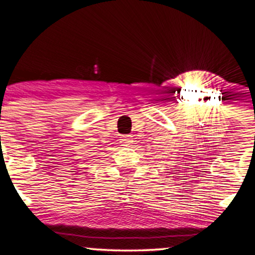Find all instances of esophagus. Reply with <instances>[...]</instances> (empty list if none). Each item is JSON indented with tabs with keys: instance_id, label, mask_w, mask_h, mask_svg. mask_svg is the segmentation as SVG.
Wrapping results in <instances>:
<instances>
[{
	"instance_id": "esophagus-1",
	"label": "esophagus",
	"mask_w": 255,
	"mask_h": 255,
	"mask_svg": "<svg viewBox=\"0 0 255 255\" xmlns=\"http://www.w3.org/2000/svg\"><path fill=\"white\" fill-rule=\"evenodd\" d=\"M131 137L130 136H122V139H121V145L122 146H126V147H128V146H130L131 145Z\"/></svg>"
}]
</instances>
